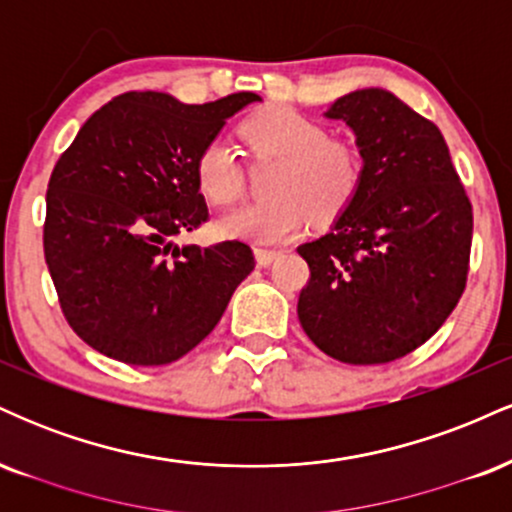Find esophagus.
Listing matches in <instances>:
<instances>
[{"label":"esophagus","instance_id":"1","mask_svg":"<svg viewBox=\"0 0 512 512\" xmlns=\"http://www.w3.org/2000/svg\"><path fill=\"white\" fill-rule=\"evenodd\" d=\"M279 255H281V250L255 248V260H257V264H262V267H269V264H272Z\"/></svg>","mask_w":512,"mask_h":512}]
</instances>
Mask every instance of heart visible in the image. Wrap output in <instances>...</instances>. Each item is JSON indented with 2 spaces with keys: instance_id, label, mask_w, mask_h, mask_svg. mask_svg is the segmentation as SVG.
Wrapping results in <instances>:
<instances>
[{
  "instance_id": "heart-1",
  "label": "heart",
  "mask_w": 512,
  "mask_h": 512,
  "mask_svg": "<svg viewBox=\"0 0 512 512\" xmlns=\"http://www.w3.org/2000/svg\"><path fill=\"white\" fill-rule=\"evenodd\" d=\"M240 137L257 158L281 161L269 202L245 204L221 216V233L272 245L301 236L310 219L330 223L351 207L363 182L361 151L346 139L327 137L313 117L291 108H264L240 125ZM195 178L214 204H233L243 195L245 175L231 144L214 139L199 151Z\"/></svg>"
}]
</instances>
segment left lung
<instances>
[{
	"mask_svg": "<svg viewBox=\"0 0 512 512\" xmlns=\"http://www.w3.org/2000/svg\"><path fill=\"white\" fill-rule=\"evenodd\" d=\"M325 115L354 129L363 182L332 231L298 248L310 267L298 320L337 361L390 363L428 342L460 301L472 202L440 129L395 93L361 88Z\"/></svg>",
	"mask_w": 512,
	"mask_h": 512,
	"instance_id": "left-lung-1",
	"label": "left lung"
}]
</instances>
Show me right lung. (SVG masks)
Wrapping results in <instances>:
<instances>
[{
    "instance_id": "obj_1",
    "label": "right lung",
    "mask_w": 512,
    "mask_h": 512,
    "mask_svg": "<svg viewBox=\"0 0 512 512\" xmlns=\"http://www.w3.org/2000/svg\"><path fill=\"white\" fill-rule=\"evenodd\" d=\"M257 93L185 105L129 91L96 110L52 170L43 248L69 327L103 356L166 366L202 342L255 269L240 240L175 236L209 219L199 151Z\"/></svg>"
}]
</instances>
